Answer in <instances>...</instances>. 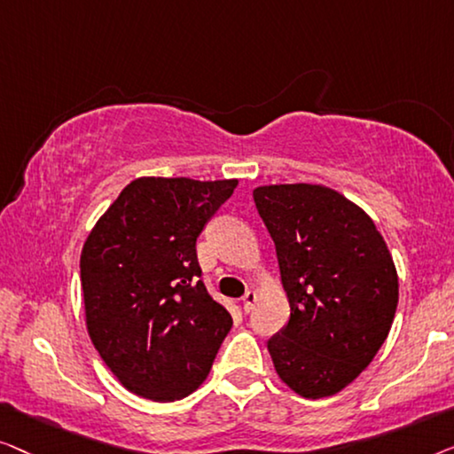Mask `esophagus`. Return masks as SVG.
I'll return each instance as SVG.
<instances>
[{
	"label": "esophagus",
	"mask_w": 454,
	"mask_h": 454,
	"mask_svg": "<svg viewBox=\"0 0 454 454\" xmlns=\"http://www.w3.org/2000/svg\"><path fill=\"white\" fill-rule=\"evenodd\" d=\"M254 300H257V294H254L253 290H248L245 296H242V310L251 312L253 306H254Z\"/></svg>",
	"instance_id": "esophagus-1"
}]
</instances>
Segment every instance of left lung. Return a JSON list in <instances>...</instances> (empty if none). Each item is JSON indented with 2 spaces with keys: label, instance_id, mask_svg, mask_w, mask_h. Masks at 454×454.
Listing matches in <instances>:
<instances>
[{
  "label": "left lung",
  "instance_id": "left-lung-1",
  "mask_svg": "<svg viewBox=\"0 0 454 454\" xmlns=\"http://www.w3.org/2000/svg\"><path fill=\"white\" fill-rule=\"evenodd\" d=\"M276 242L290 318L270 337L273 366L306 399L348 387L385 343L399 300L393 257L374 222L333 189L253 191Z\"/></svg>",
  "mask_w": 454,
  "mask_h": 454
}]
</instances>
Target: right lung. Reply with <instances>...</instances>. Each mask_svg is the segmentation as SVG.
Masks as SVG:
<instances>
[{
	"mask_svg": "<svg viewBox=\"0 0 454 454\" xmlns=\"http://www.w3.org/2000/svg\"><path fill=\"white\" fill-rule=\"evenodd\" d=\"M234 189L236 181L137 178L88 236V333L131 393L176 401L209 374L232 317L203 284L197 239Z\"/></svg>",
	"mask_w": 454,
	"mask_h": 454,
	"instance_id": "right-lung-1",
	"label": "right lung"
}]
</instances>
